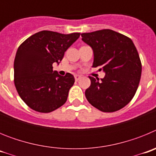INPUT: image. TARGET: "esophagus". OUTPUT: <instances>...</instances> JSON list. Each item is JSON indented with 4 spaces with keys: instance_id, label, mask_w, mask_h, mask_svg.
I'll use <instances>...</instances> for the list:
<instances>
[{
    "instance_id": "34e87169",
    "label": "esophagus",
    "mask_w": 156,
    "mask_h": 156,
    "mask_svg": "<svg viewBox=\"0 0 156 156\" xmlns=\"http://www.w3.org/2000/svg\"><path fill=\"white\" fill-rule=\"evenodd\" d=\"M74 77H75V80H76V81H78V80H79L81 78L80 76V75H77V74H76V75L74 76Z\"/></svg>"
}]
</instances>
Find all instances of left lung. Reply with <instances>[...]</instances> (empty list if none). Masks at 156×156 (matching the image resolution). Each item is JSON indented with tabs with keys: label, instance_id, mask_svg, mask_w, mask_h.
<instances>
[{
	"label": "left lung",
	"instance_id": "8db88e82",
	"mask_svg": "<svg viewBox=\"0 0 156 156\" xmlns=\"http://www.w3.org/2000/svg\"><path fill=\"white\" fill-rule=\"evenodd\" d=\"M91 47L93 67L105 73L103 79L89 76L90 86L85 96L91 105L104 112H113L126 106L137 91L141 75V62L130 38L112 30L81 34Z\"/></svg>",
	"mask_w": 156,
	"mask_h": 156
}]
</instances>
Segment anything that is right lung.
<instances>
[{
    "mask_svg": "<svg viewBox=\"0 0 156 156\" xmlns=\"http://www.w3.org/2000/svg\"><path fill=\"white\" fill-rule=\"evenodd\" d=\"M43 30L27 38L18 48L14 62V82L18 94L32 109L48 113L66 103L75 79L53 71L65 52L80 37Z\"/></svg>",
    "mask_w": 156,
    "mask_h": 156,
    "instance_id": "right-lung-1",
    "label": "right lung"
}]
</instances>
